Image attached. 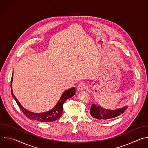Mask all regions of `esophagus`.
Listing matches in <instances>:
<instances>
[{"label": "esophagus", "mask_w": 148, "mask_h": 148, "mask_svg": "<svg viewBox=\"0 0 148 148\" xmlns=\"http://www.w3.org/2000/svg\"><path fill=\"white\" fill-rule=\"evenodd\" d=\"M85 87H86L85 84H83V83H81V84H80L78 85V86H77V91H78V92L82 91V90H83L85 89Z\"/></svg>", "instance_id": "1"}]
</instances>
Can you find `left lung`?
I'll return each mask as SVG.
<instances>
[{
	"instance_id": "left-lung-1",
	"label": "left lung",
	"mask_w": 148,
	"mask_h": 148,
	"mask_svg": "<svg viewBox=\"0 0 148 148\" xmlns=\"http://www.w3.org/2000/svg\"><path fill=\"white\" fill-rule=\"evenodd\" d=\"M127 109V106H124L121 108L116 109L115 110L106 109L98 105L92 104L90 109V114L93 117L98 120L103 121H108L112 120L120 114L124 113V111Z\"/></svg>"
}]
</instances>
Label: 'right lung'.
Returning <instances> with one entry per match:
<instances>
[{"instance_id": "add662e5", "label": "right lung", "mask_w": 148, "mask_h": 148, "mask_svg": "<svg viewBox=\"0 0 148 148\" xmlns=\"http://www.w3.org/2000/svg\"><path fill=\"white\" fill-rule=\"evenodd\" d=\"M13 77L12 75V79H11V92L12 96L16 101V103H17L18 106L24 114V115L30 120H37L39 122H52L58 119H59L63 114V105L65 101L74 95L75 93V89L74 87L70 88L68 90H65L63 93L62 94V96L60 97L59 101H58L56 105L51 110L47 111L44 113H35L31 112H29L24 108L17 99L16 97L14 96L12 90V81H13Z\"/></svg>"}]
</instances>
